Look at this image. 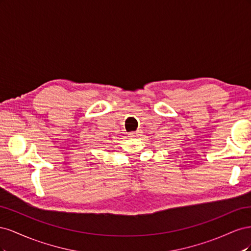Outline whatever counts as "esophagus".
I'll return each mask as SVG.
<instances>
[{"instance_id": "obj_1", "label": "esophagus", "mask_w": 251, "mask_h": 251, "mask_svg": "<svg viewBox=\"0 0 251 251\" xmlns=\"http://www.w3.org/2000/svg\"><path fill=\"white\" fill-rule=\"evenodd\" d=\"M141 130H138V131H136V132H131V133H128L127 134V136L130 138H134V137H138V136H140L141 135Z\"/></svg>"}]
</instances>
